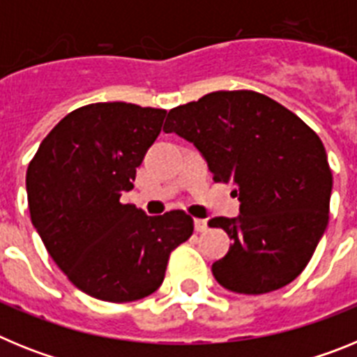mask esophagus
Wrapping results in <instances>:
<instances>
[{"label":"esophagus","mask_w":357,"mask_h":357,"mask_svg":"<svg viewBox=\"0 0 357 357\" xmlns=\"http://www.w3.org/2000/svg\"><path fill=\"white\" fill-rule=\"evenodd\" d=\"M195 230H197V232H206L207 230L206 220H200V218H197V220H195Z\"/></svg>","instance_id":"1"}]
</instances>
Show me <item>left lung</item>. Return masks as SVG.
<instances>
[{
    "label": "left lung",
    "mask_w": 357,
    "mask_h": 357,
    "mask_svg": "<svg viewBox=\"0 0 357 357\" xmlns=\"http://www.w3.org/2000/svg\"><path fill=\"white\" fill-rule=\"evenodd\" d=\"M162 130L193 143L239 200L236 218L209 220L234 241L213 264L218 284L261 295L301 275L329 222L333 175L320 137L254 91H216L175 107Z\"/></svg>",
    "instance_id": "8db88e82"
}]
</instances>
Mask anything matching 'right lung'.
<instances>
[{
    "mask_svg": "<svg viewBox=\"0 0 357 357\" xmlns=\"http://www.w3.org/2000/svg\"><path fill=\"white\" fill-rule=\"evenodd\" d=\"M164 116L125 102L80 107L44 137L28 166V207L44 247L73 284L100 301L157 291L172 250L193 234L184 211L148 216L119 202Z\"/></svg>",
    "mask_w": 357,
    "mask_h": 357,
    "instance_id": "add662e5",
    "label": "right lung"
}]
</instances>
